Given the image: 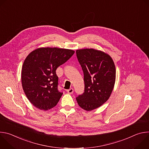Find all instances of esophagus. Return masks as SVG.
Listing matches in <instances>:
<instances>
[{"instance_id":"obj_1","label":"esophagus","mask_w":149,"mask_h":149,"mask_svg":"<svg viewBox=\"0 0 149 149\" xmlns=\"http://www.w3.org/2000/svg\"><path fill=\"white\" fill-rule=\"evenodd\" d=\"M67 93L68 94H72L74 93V89L73 88H70L69 90H67Z\"/></svg>"}]
</instances>
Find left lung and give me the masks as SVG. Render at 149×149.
Here are the masks:
<instances>
[{"mask_svg": "<svg viewBox=\"0 0 149 149\" xmlns=\"http://www.w3.org/2000/svg\"><path fill=\"white\" fill-rule=\"evenodd\" d=\"M84 72V92L77 101L86 111L96 109L110 98L116 81V67L111 57L102 51L91 49L76 51Z\"/></svg>", "mask_w": 149, "mask_h": 149, "instance_id": "8db88e82", "label": "left lung"}]
</instances>
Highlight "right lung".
<instances>
[{
  "label": "right lung",
  "mask_w": 149,
  "mask_h": 149,
  "mask_svg": "<svg viewBox=\"0 0 149 149\" xmlns=\"http://www.w3.org/2000/svg\"><path fill=\"white\" fill-rule=\"evenodd\" d=\"M71 49L39 48L26 58L22 68V84L29 101L41 110H49L57 104L62 93L58 91L56 70L74 54Z\"/></svg>",
  "instance_id": "1"
}]
</instances>
